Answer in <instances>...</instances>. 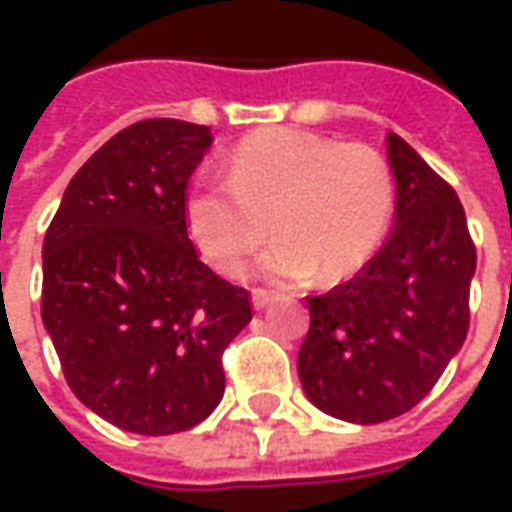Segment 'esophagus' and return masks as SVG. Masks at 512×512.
I'll return each instance as SVG.
<instances>
[{"instance_id":"34e87169","label":"esophagus","mask_w":512,"mask_h":512,"mask_svg":"<svg viewBox=\"0 0 512 512\" xmlns=\"http://www.w3.org/2000/svg\"><path fill=\"white\" fill-rule=\"evenodd\" d=\"M268 301H271V293L263 288L252 290V304H255V310H266Z\"/></svg>"}]
</instances>
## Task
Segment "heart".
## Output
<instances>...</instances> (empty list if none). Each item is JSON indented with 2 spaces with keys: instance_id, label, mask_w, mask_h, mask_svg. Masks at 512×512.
Instances as JSON below:
<instances>
[{
  "instance_id": "heart-1",
  "label": "heart",
  "mask_w": 512,
  "mask_h": 512,
  "mask_svg": "<svg viewBox=\"0 0 512 512\" xmlns=\"http://www.w3.org/2000/svg\"><path fill=\"white\" fill-rule=\"evenodd\" d=\"M395 205L392 169L376 147L296 128L241 139L227 180H197L183 200L186 233L205 263L233 277L266 244L257 274L277 285L343 282L384 241Z\"/></svg>"
}]
</instances>
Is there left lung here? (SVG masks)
<instances>
[{
	"label": "left lung",
	"mask_w": 512,
	"mask_h": 512,
	"mask_svg": "<svg viewBox=\"0 0 512 512\" xmlns=\"http://www.w3.org/2000/svg\"><path fill=\"white\" fill-rule=\"evenodd\" d=\"M395 230L354 279L310 296L299 378L315 406L376 425L428 395L469 332L477 249L450 183L386 134Z\"/></svg>",
	"instance_id": "obj_1"
}]
</instances>
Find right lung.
<instances>
[{"label":"right lung","instance_id":"1","mask_svg":"<svg viewBox=\"0 0 512 512\" xmlns=\"http://www.w3.org/2000/svg\"><path fill=\"white\" fill-rule=\"evenodd\" d=\"M208 126L123 128L73 175L43 238V326L73 395L128 433L169 436L224 395L249 290L202 263L183 219Z\"/></svg>","mask_w":512,"mask_h":512}]
</instances>
